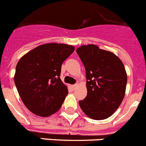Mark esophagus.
<instances>
[{
    "label": "esophagus",
    "mask_w": 146,
    "mask_h": 146,
    "mask_svg": "<svg viewBox=\"0 0 146 146\" xmlns=\"http://www.w3.org/2000/svg\"><path fill=\"white\" fill-rule=\"evenodd\" d=\"M76 86H77V85H76V84H74V85H71V86H71V88H72V89H74L76 87Z\"/></svg>",
    "instance_id": "obj_1"
}]
</instances>
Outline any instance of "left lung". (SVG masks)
I'll return each instance as SVG.
<instances>
[{"mask_svg":"<svg viewBox=\"0 0 146 146\" xmlns=\"http://www.w3.org/2000/svg\"><path fill=\"white\" fill-rule=\"evenodd\" d=\"M76 52L86 70L87 95L79 106L95 120L110 117L124 98L127 75L121 60L113 52L94 44L78 47Z\"/></svg>","mask_w":146,"mask_h":146,"instance_id":"8db88e82","label":"left lung"}]
</instances>
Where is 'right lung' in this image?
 Listing matches in <instances>:
<instances>
[{
	"instance_id": "obj_1",
	"label": "right lung",
	"mask_w": 146,
	"mask_h": 146,
	"mask_svg": "<svg viewBox=\"0 0 146 146\" xmlns=\"http://www.w3.org/2000/svg\"><path fill=\"white\" fill-rule=\"evenodd\" d=\"M74 50L73 46L50 43L35 47L19 60L14 83L33 113L46 117L61 108L68 94L60 78L62 64Z\"/></svg>"
}]
</instances>
